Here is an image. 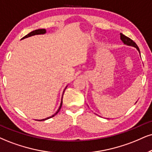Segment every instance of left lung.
Listing matches in <instances>:
<instances>
[{
	"instance_id": "1",
	"label": "left lung",
	"mask_w": 152,
	"mask_h": 152,
	"mask_svg": "<svg viewBox=\"0 0 152 152\" xmlns=\"http://www.w3.org/2000/svg\"><path fill=\"white\" fill-rule=\"evenodd\" d=\"M121 39L122 42L124 43V44H126V45H128V46H134V47H135L137 49L138 51H139V53H140V49H139V48H138L137 45L136 43L134 42L132 39H130L128 37L125 36V35L123 34L122 33H121Z\"/></svg>"
}]
</instances>
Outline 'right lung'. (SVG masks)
<instances>
[{
    "instance_id": "add662e5",
    "label": "right lung",
    "mask_w": 152,
    "mask_h": 152,
    "mask_svg": "<svg viewBox=\"0 0 152 152\" xmlns=\"http://www.w3.org/2000/svg\"><path fill=\"white\" fill-rule=\"evenodd\" d=\"M46 29H36V30H34V31H31L30 33H29V34H28L26 35V36H24V37H23V38H22V39H25V38H27V37H31V36H34V35H37V34H44L46 33ZM66 87H65V89H66ZM65 90L63 91V93H64ZM62 104H63V96H62V100H61V105H60V107H59L57 111H56V113L55 114H53V115L50 116V117H48V118H45V119H42V120H37V121H45V120L49 119V118H50L53 117V116L55 115H56V114H57L58 113V112H59V110H61V106H62Z\"/></svg>"
}]
</instances>
